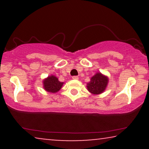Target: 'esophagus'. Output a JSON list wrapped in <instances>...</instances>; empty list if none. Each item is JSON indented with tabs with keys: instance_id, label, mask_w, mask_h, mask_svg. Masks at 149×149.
<instances>
[{
	"instance_id": "esophagus-1",
	"label": "esophagus",
	"mask_w": 149,
	"mask_h": 149,
	"mask_svg": "<svg viewBox=\"0 0 149 149\" xmlns=\"http://www.w3.org/2000/svg\"><path fill=\"white\" fill-rule=\"evenodd\" d=\"M72 79H74V80H78L79 79V77H77V76H73L72 77Z\"/></svg>"
}]
</instances>
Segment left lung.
<instances>
[{
    "label": "left lung",
    "mask_w": 149,
    "mask_h": 149,
    "mask_svg": "<svg viewBox=\"0 0 149 149\" xmlns=\"http://www.w3.org/2000/svg\"><path fill=\"white\" fill-rule=\"evenodd\" d=\"M109 78L100 72H97L90 79V82L87 83V88L93 95L100 94L107 88Z\"/></svg>",
    "instance_id": "1"
}]
</instances>
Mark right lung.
<instances>
[{"label":"right lung","mask_w":149,"mask_h":149,"mask_svg":"<svg viewBox=\"0 0 149 149\" xmlns=\"http://www.w3.org/2000/svg\"><path fill=\"white\" fill-rule=\"evenodd\" d=\"M43 88L47 91L51 93H56L62 88L64 83L59 81L58 79L54 75L49 76L43 80Z\"/></svg>","instance_id":"1"}]
</instances>
